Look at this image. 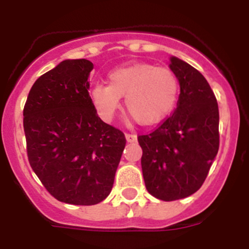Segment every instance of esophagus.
<instances>
[{"label":"esophagus","instance_id":"1","mask_svg":"<svg viewBox=\"0 0 249 249\" xmlns=\"http://www.w3.org/2000/svg\"><path fill=\"white\" fill-rule=\"evenodd\" d=\"M125 139L129 143H134L137 141V136L136 135H131V134H125Z\"/></svg>","mask_w":249,"mask_h":249}]
</instances>
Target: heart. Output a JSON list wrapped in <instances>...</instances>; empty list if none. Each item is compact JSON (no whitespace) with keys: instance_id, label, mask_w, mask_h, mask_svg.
Masks as SVG:
<instances>
[{"instance_id":"obj_1","label":"heart","mask_w":249,"mask_h":249,"mask_svg":"<svg viewBox=\"0 0 249 249\" xmlns=\"http://www.w3.org/2000/svg\"><path fill=\"white\" fill-rule=\"evenodd\" d=\"M178 95V80L171 71L149 64H134L113 70L108 85L97 84L90 96L101 119L114 117L125 97V107L141 125H152L173 109Z\"/></svg>"}]
</instances>
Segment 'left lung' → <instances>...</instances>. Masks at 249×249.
I'll return each instance as SVG.
<instances>
[{"label":"left lung","mask_w":249,"mask_h":249,"mask_svg":"<svg viewBox=\"0 0 249 249\" xmlns=\"http://www.w3.org/2000/svg\"><path fill=\"white\" fill-rule=\"evenodd\" d=\"M169 67L179 83L177 107L157 130L139 136L145 188L162 201L197 192L219 148V110L207 80L176 56Z\"/></svg>","instance_id":"1"}]
</instances>
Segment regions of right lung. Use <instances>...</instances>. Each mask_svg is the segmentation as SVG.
Instances as JSON below:
<instances>
[{
  "mask_svg": "<svg viewBox=\"0 0 249 249\" xmlns=\"http://www.w3.org/2000/svg\"><path fill=\"white\" fill-rule=\"evenodd\" d=\"M92 69L89 60H64L35 82L24 107L30 165L55 199L71 205L108 196L126 143L94 108Z\"/></svg>",
  "mask_w": 249,
  "mask_h": 249,
  "instance_id": "1",
  "label": "right lung"
}]
</instances>
